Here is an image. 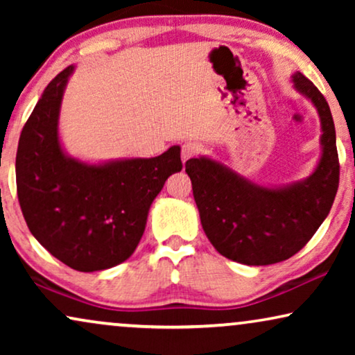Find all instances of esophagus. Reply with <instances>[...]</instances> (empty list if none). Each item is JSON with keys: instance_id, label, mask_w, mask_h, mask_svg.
Wrapping results in <instances>:
<instances>
[{"instance_id": "obj_1", "label": "esophagus", "mask_w": 355, "mask_h": 355, "mask_svg": "<svg viewBox=\"0 0 355 355\" xmlns=\"http://www.w3.org/2000/svg\"><path fill=\"white\" fill-rule=\"evenodd\" d=\"M200 152H202V145L200 144H198V142H186L181 148L182 162H187V159L197 157V155Z\"/></svg>"}]
</instances>
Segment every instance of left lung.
I'll list each match as a JSON object with an SVG mask.
<instances>
[{
    "label": "left lung",
    "mask_w": 355,
    "mask_h": 355,
    "mask_svg": "<svg viewBox=\"0 0 355 355\" xmlns=\"http://www.w3.org/2000/svg\"><path fill=\"white\" fill-rule=\"evenodd\" d=\"M322 119L323 153L312 176L288 187L268 189L237 176L208 158H191L186 173L202 227L226 259L244 265H271L297 254L328 216L339 186V159L331 111L312 80L293 76Z\"/></svg>",
    "instance_id": "1"
}]
</instances>
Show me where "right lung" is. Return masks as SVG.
Wrapping results in <instances>:
<instances>
[{"label":"right lung","instance_id":"right-lung-1","mask_svg":"<svg viewBox=\"0 0 355 355\" xmlns=\"http://www.w3.org/2000/svg\"><path fill=\"white\" fill-rule=\"evenodd\" d=\"M72 69L48 84L24 124L17 198L28 230L53 257L77 271H98L134 254L150 205L166 179L182 169L181 148L105 164L67 157L58 140V116Z\"/></svg>","mask_w":355,"mask_h":355}]
</instances>
